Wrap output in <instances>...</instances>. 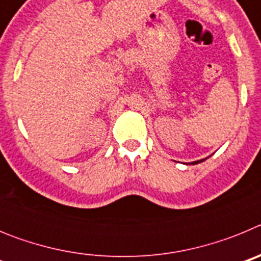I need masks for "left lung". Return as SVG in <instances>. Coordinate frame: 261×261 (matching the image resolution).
<instances>
[{
	"label": "left lung",
	"instance_id": "obj_1",
	"mask_svg": "<svg viewBox=\"0 0 261 261\" xmlns=\"http://www.w3.org/2000/svg\"><path fill=\"white\" fill-rule=\"evenodd\" d=\"M206 159V158H205ZM205 159H200V161H195V162H192V165H197V163H200V162H204Z\"/></svg>",
	"mask_w": 261,
	"mask_h": 261
}]
</instances>
